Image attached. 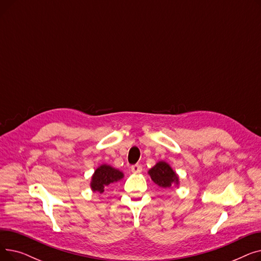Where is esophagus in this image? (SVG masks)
Segmentation results:
<instances>
[{
  "instance_id": "obj_1",
  "label": "esophagus",
  "mask_w": 261,
  "mask_h": 261,
  "mask_svg": "<svg viewBox=\"0 0 261 261\" xmlns=\"http://www.w3.org/2000/svg\"><path fill=\"white\" fill-rule=\"evenodd\" d=\"M142 170H143V167L140 165V164H135V165L131 166V171L133 173H140L142 172Z\"/></svg>"
}]
</instances>
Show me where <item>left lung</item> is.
Returning <instances> with one entry per match:
<instances>
[{"label": "left lung", "instance_id": "left-lung-1", "mask_svg": "<svg viewBox=\"0 0 261 261\" xmlns=\"http://www.w3.org/2000/svg\"><path fill=\"white\" fill-rule=\"evenodd\" d=\"M152 181L163 188L171 187L173 183H177V176L171 167L165 162H159L154 167L149 170Z\"/></svg>", "mask_w": 261, "mask_h": 261}]
</instances>
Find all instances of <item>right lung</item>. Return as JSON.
Instances as JSON below:
<instances>
[{
	"instance_id": "right-lung-1",
	"label": "right lung",
	"mask_w": 261,
	"mask_h": 261,
	"mask_svg": "<svg viewBox=\"0 0 261 261\" xmlns=\"http://www.w3.org/2000/svg\"><path fill=\"white\" fill-rule=\"evenodd\" d=\"M122 173L112 168L109 165H101L99 168L96 169L95 173L92 176L91 187L94 191H99V193H103V188L110 184L114 182H117L122 177Z\"/></svg>"
}]
</instances>
